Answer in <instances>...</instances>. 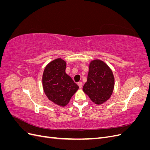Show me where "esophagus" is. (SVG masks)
Returning <instances> with one entry per match:
<instances>
[{"label":"esophagus","instance_id":"esophagus-1","mask_svg":"<svg viewBox=\"0 0 150 150\" xmlns=\"http://www.w3.org/2000/svg\"><path fill=\"white\" fill-rule=\"evenodd\" d=\"M78 85L79 86V88H82V86H83V83L81 82H79V83H78Z\"/></svg>","mask_w":150,"mask_h":150}]
</instances>
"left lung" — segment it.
Wrapping results in <instances>:
<instances>
[{
  "label": "left lung",
  "instance_id": "8db88e82",
  "mask_svg": "<svg viewBox=\"0 0 150 150\" xmlns=\"http://www.w3.org/2000/svg\"><path fill=\"white\" fill-rule=\"evenodd\" d=\"M115 86L112 72L105 62L94 59L90 62L87 82L83 91L93 103L101 104L111 97Z\"/></svg>",
  "mask_w": 150,
  "mask_h": 150
}]
</instances>
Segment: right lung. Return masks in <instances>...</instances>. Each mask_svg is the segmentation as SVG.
I'll list each match as a JSON object with an SVG mask.
<instances>
[{
	"label": "right lung",
	"instance_id": "1",
	"mask_svg": "<svg viewBox=\"0 0 150 150\" xmlns=\"http://www.w3.org/2000/svg\"><path fill=\"white\" fill-rule=\"evenodd\" d=\"M66 62L61 58L49 62L42 75L44 91L50 101L65 106L79 89L69 76L66 73Z\"/></svg>",
	"mask_w": 150,
	"mask_h": 150
}]
</instances>
